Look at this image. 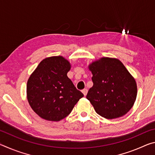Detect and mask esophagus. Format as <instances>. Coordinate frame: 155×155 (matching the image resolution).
Returning <instances> with one entry per match:
<instances>
[{
	"instance_id": "esophagus-1",
	"label": "esophagus",
	"mask_w": 155,
	"mask_h": 155,
	"mask_svg": "<svg viewBox=\"0 0 155 155\" xmlns=\"http://www.w3.org/2000/svg\"><path fill=\"white\" fill-rule=\"evenodd\" d=\"M82 93L84 94V96H86L87 94V89H83L82 90Z\"/></svg>"
}]
</instances>
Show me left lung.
<instances>
[{
  "instance_id": "1",
  "label": "left lung",
  "mask_w": 155,
  "mask_h": 155,
  "mask_svg": "<svg viewBox=\"0 0 155 155\" xmlns=\"http://www.w3.org/2000/svg\"><path fill=\"white\" fill-rule=\"evenodd\" d=\"M94 85L87 94L96 112L107 119L122 117L132 108L137 84L119 59L102 57L89 65Z\"/></svg>"
}]
</instances>
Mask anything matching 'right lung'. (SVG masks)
I'll use <instances>...</instances> for the list:
<instances>
[{"mask_svg":"<svg viewBox=\"0 0 155 155\" xmlns=\"http://www.w3.org/2000/svg\"><path fill=\"white\" fill-rule=\"evenodd\" d=\"M71 65L61 56L43 59L27 81V100L41 118L59 121L67 117L83 93L68 77Z\"/></svg>","mask_w":155,"mask_h":155,"instance_id":"obj_1","label":"right lung"}]
</instances>
